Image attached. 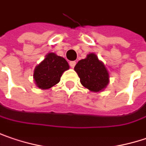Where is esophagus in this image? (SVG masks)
I'll return each mask as SVG.
<instances>
[{"label":"esophagus","instance_id":"34e87169","mask_svg":"<svg viewBox=\"0 0 146 146\" xmlns=\"http://www.w3.org/2000/svg\"><path fill=\"white\" fill-rule=\"evenodd\" d=\"M69 65H70V67H71V68H74V66H75V65H76V62H75V61H70V62H69Z\"/></svg>","mask_w":146,"mask_h":146}]
</instances>
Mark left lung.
Instances as JSON below:
<instances>
[{
    "instance_id": "obj_1",
    "label": "left lung",
    "mask_w": 146,
    "mask_h": 146,
    "mask_svg": "<svg viewBox=\"0 0 146 146\" xmlns=\"http://www.w3.org/2000/svg\"><path fill=\"white\" fill-rule=\"evenodd\" d=\"M74 70L80 78L82 85L92 92H102L109 83L108 71L104 64L93 53L78 61Z\"/></svg>"
}]
</instances>
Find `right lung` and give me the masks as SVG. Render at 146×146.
Instances as JSON below:
<instances>
[{
    "mask_svg": "<svg viewBox=\"0 0 146 146\" xmlns=\"http://www.w3.org/2000/svg\"><path fill=\"white\" fill-rule=\"evenodd\" d=\"M68 68L69 65L65 58L54 53H49L36 66L33 75L34 80L40 89H48L60 81L62 74Z\"/></svg>",
    "mask_w": 146,
    "mask_h": 146,
    "instance_id": "add662e5",
    "label": "right lung"
}]
</instances>
